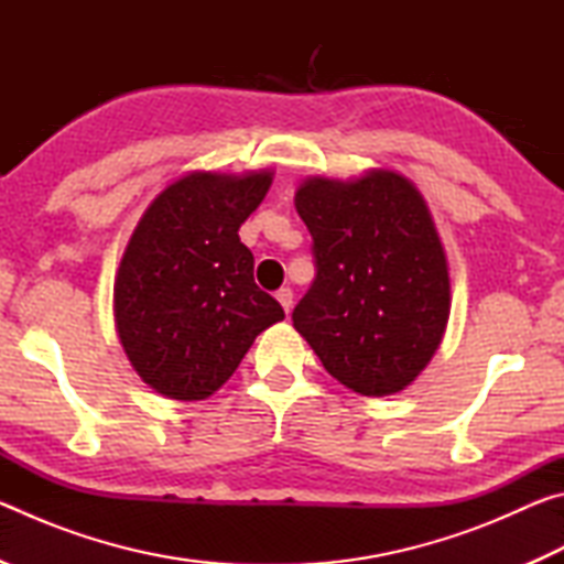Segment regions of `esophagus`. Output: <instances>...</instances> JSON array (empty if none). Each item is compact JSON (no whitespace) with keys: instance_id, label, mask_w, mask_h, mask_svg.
I'll return each mask as SVG.
<instances>
[{"instance_id":"34e87169","label":"esophagus","mask_w":564,"mask_h":564,"mask_svg":"<svg viewBox=\"0 0 564 564\" xmlns=\"http://www.w3.org/2000/svg\"><path fill=\"white\" fill-rule=\"evenodd\" d=\"M275 299H279L285 313H291V308H293V291L291 289H279L275 291Z\"/></svg>"}]
</instances>
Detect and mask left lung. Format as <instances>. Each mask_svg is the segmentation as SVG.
<instances>
[{
	"label": "left lung",
	"instance_id": "left-lung-1",
	"mask_svg": "<svg viewBox=\"0 0 564 564\" xmlns=\"http://www.w3.org/2000/svg\"><path fill=\"white\" fill-rule=\"evenodd\" d=\"M316 279L293 326L323 368L368 398L413 383L441 346L451 279L420 191L395 171L352 181L313 176L295 191Z\"/></svg>",
	"mask_w": 564,
	"mask_h": 564
}]
</instances>
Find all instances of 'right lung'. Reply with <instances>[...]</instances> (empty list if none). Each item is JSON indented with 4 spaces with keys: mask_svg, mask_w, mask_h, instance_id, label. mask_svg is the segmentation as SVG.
<instances>
[{
    "mask_svg": "<svg viewBox=\"0 0 564 564\" xmlns=\"http://www.w3.org/2000/svg\"><path fill=\"white\" fill-rule=\"evenodd\" d=\"M271 171H194L151 202L113 283V318L131 366L174 400L214 395L259 333L285 318L253 281L238 228L263 202Z\"/></svg>",
    "mask_w": 564,
    "mask_h": 564,
    "instance_id": "add662e5",
    "label": "right lung"
}]
</instances>
